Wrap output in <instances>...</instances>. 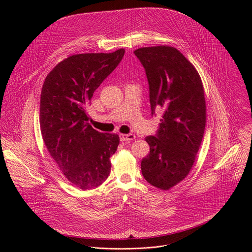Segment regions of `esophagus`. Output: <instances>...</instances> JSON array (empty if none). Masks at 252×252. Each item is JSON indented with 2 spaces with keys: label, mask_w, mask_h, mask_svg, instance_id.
Returning <instances> with one entry per match:
<instances>
[{
  "label": "esophagus",
  "mask_w": 252,
  "mask_h": 252,
  "mask_svg": "<svg viewBox=\"0 0 252 252\" xmlns=\"http://www.w3.org/2000/svg\"><path fill=\"white\" fill-rule=\"evenodd\" d=\"M135 138V135L134 134H120V139L121 141H130V140H133Z\"/></svg>",
  "instance_id": "1"
}]
</instances>
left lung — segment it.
Here are the masks:
<instances>
[{"instance_id":"left-lung-1","label":"left lung","mask_w":252,"mask_h":252,"mask_svg":"<svg viewBox=\"0 0 252 252\" xmlns=\"http://www.w3.org/2000/svg\"><path fill=\"white\" fill-rule=\"evenodd\" d=\"M135 57L145 67L152 116L161 114L156 135H149V156L140 167L146 181L166 190L189 174L205 127V98L200 77L175 48H140Z\"/></svg>"}]
</instances>
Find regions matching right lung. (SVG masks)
Returning <instances> with one entry per match:
<instances>
[{
    "instance_id": "add662e5",
    "label": "right lung",
    "mask_w": 252,
    "mask_h": 252,
    "mask_svg": "<svg viewBox=\"0 0 252 252\" xmlns=\"http://www.w3.org/2000/svg\"><path fill=\"white\" fill-rule=\"evenodd\" d=\"M125 50L80 54L58 63L41 93L40 126L45 145L67 181L83 190L99 187L111 172L120 137L89 124L94 91L119 65Z\"/></svg>"
}]
</instances>
